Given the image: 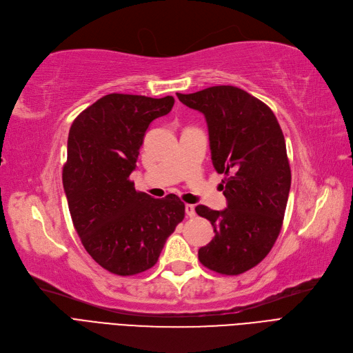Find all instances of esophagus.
Instances as JSON below:
<instances>
[{"instance_id":"esophagus-1","label":"esophagus","mask_w":353,"mask_h":353,"mask_svg":"<svg viewBox=\"0 0 353 353\" xmlns=\"http://www.w3.org/2000/svg\"><path fill=\"white\" fill-rule=\"evenodd\" d=\"M185 210H186V214H188V216H190V218H193L194 214H196V212H194V206H193V205H186V206H185Z\"/></svg>"}]
</instances>
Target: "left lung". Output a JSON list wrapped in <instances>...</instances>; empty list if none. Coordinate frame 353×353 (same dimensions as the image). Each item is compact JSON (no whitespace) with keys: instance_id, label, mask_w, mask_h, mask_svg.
<instances>
[{"instance_id":"left-lung-1","label":"left lung","mask_w":353,"mask_h":353,"mask_svg":"<svg viewBox=\"0 0 353 353\" xmlns=\"http://www.w3.org/2000/svg\"><path fill=\"white\" fill-rule=\"evenodd\" d=\"M177 98L205 115L213 167L228 176L222 180L228 208L194 209L214 232L199 250V261L219 274H242L268 255L283 226L291 172L281 127L264 102L236 86Z\"/></svg>"}]
</instances>
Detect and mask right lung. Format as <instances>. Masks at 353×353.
<instances>
[{"instance_id":"right-lung-1","label":"right lung","mask_w":353,"mask_h":353,"mask_svg":"<svg viewBox=\"0 0 353 353\" xmlns=\"http://www.w3.org/2000/svg\"><path fill=\"white\" fill-rule=\"evenodd\" d=\"M173 105V97L110 94L76 117L69 131L62 177L73 226L88 254L122 277L154 265L185 218L176 194L154 199L130 180L148 125Z\"/></svg>"}]
</instances>
